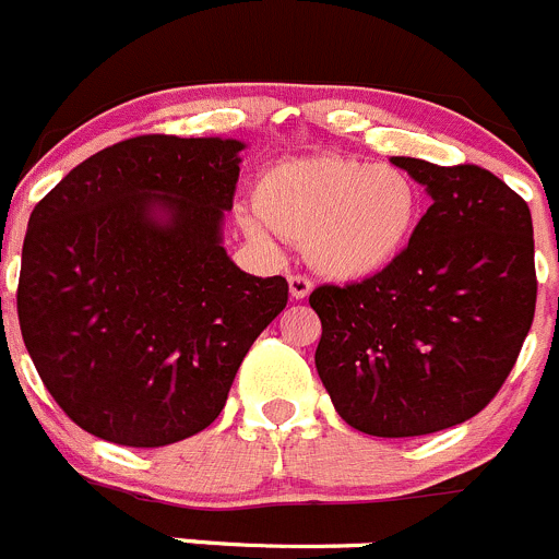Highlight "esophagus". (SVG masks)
<instances>
[{
  "instance_id": "esophagus-1",
  "label": "esophagus",
  "mask_w": 559,
  "mask_h": 559,
  "mask_svg": "<svg viewBox=\"0 0 559 559\" xmlns=\"http://www.w3.org/2000/svg\"><path fill=\"white\" fill-rule=\"evenodd\" d=\"M288 288H290V299L301 301V299H307V296H310L312 280H310V276H305V274H290L288 276Z\"/></svg>"
}]
</instances>
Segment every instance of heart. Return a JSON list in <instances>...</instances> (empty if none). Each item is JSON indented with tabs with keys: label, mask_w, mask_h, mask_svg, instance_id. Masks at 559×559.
<instances>
[{
	"label": "heart",
	"mask_w": 559,
	"mask_h": 559,
	"mask_svg": "<svg viewBox=\"0 0 559 559\" xmlns=\"http://www.w3.org/2000/svg\"><path fill=\"white\" fill-rule=\"evenodd\" d=\"M258 216H243L254 241L305 243L334 280H368L406 249L419 214L417 183L397 167L340 156L283 162L254 183Z\"/></svg>",
	"instance_id": "heart-1"
}]
</instances>
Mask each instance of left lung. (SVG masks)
Wrapping results in <instances>:
<instances>
[{"label":"left lung","mask_w":559,"mask_h":559,"mask_svg":"<svg viewBox=\"0 0 559 559\" xmlns=\"http://www.w3.org/2000/svg\"><path fill=\"white\" fill-rule=\"evenodd\" d=\"M430 194L408 247L362 283L321 285L316 368L350 428L384 439L466 423L493 401L533 326L530 205L477 164L395 156Z\"/></svg>","instance_id":"8db88e82"}]
</instances>
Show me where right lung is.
Returning <instances> with one entry per match:
<instances>
[{
	"label": "right lung",
	"mask_w": 559,
	"mask_h": 559,
	"mask_svg": "<svg viewBox=\"0 0 559 559\" xmlns=\"http://www.w3.org/2000/svg\"><path fill=\"white\" fill-rule=\"evenodd\" d=\"M243 142L145 134L73 167L35 205L19 323L37 376L87 433L164 448L209 428L288 305L222 247Z\"/></svg>",
	"instance_id": "right-lung-1"
}]
</instances>
